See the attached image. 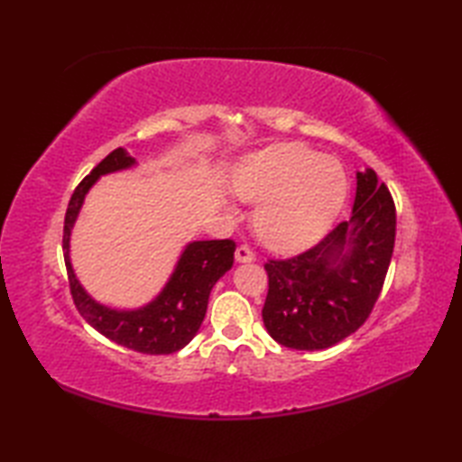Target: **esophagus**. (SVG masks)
Returning a JSON list of instances; mask_svg holds the SVG:
<instances>
[{"mask_svg":"<svg viewBox=\"0 0 462 462\" xmlns=\"http://www.w3.org/2000/svg\"><path fill=\"white\" fill-rule=\"evenodd\" d=\"M234 258H236L238 263H246V262L256 260V256H254V252L248 246H238L236 254H234Z\"/></svg>","mask_w":462,"mask_h":462,"instance_id":"obj_1","label":"esophagus"}]
</instances>
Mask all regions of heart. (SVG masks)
<instances>
[{
    "mask_svg": "<svg viewBox=\"0 0 462 462\" xmlns=\"http://www.w3.org/2000/svg\"><path fill=\"white\" fill-rule=\"evenodd\" d=\"M234 190L244 202L258 204V238L291 254L311 246L337 218L347 199V174L333 156L283 143L248 156L234 176Z\"/></svg>",
    "mask_w": 462,
    "mask_h": 462,
    "instance_id": "1",
    "label": "heart"
}]
</instances>
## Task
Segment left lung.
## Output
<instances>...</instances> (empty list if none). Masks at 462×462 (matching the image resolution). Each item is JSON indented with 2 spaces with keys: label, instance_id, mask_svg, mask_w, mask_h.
I'll list each match as a JSON object with an SVG mask.
<instances>
[{
  "label": "left lung",
  "instance_id": "1",
  "mask_svg": "<svg viewBox=\"0 0 462 462\" xmlns=\"http://www.w3.org/2000/svg\"><path fill=\"white\" fill-rule=\"evenodd\" d=\"M356 179L349 220L300 256L266 263L262 319L283 347L336 346L359 329L379 298L395 246V204L375 171Z\"/></svg>",
  "mask_w": 462,
  "mask_h": 462
}]
</instances>
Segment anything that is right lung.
<instances>
[{
	"instance_id": "1",
	"label": "right lung",
	"mask_w": 462,
	"mask_h": 462,
	"mask_svg": "<svg viewBox=\"0 0 462 462\" xmlns=\"http://www.w3.org/2000/svg\"><path fill=\"white\" fill-rule=\"evenodd\" d=\"M139 164L125 149H116L95 166L77 186L67 206L63 226V252L73 301L91 328L119 346L149 353L169 356L189 346L199 333L208 308V298L226 272L234 263L236 244L232 240H192L182 248L174 270L162 290L139 308L121 310L97 301L77 278L71 263V232L79 218L85 196L105 174L134 169Z\"/></svg>"
}]
</instances>
